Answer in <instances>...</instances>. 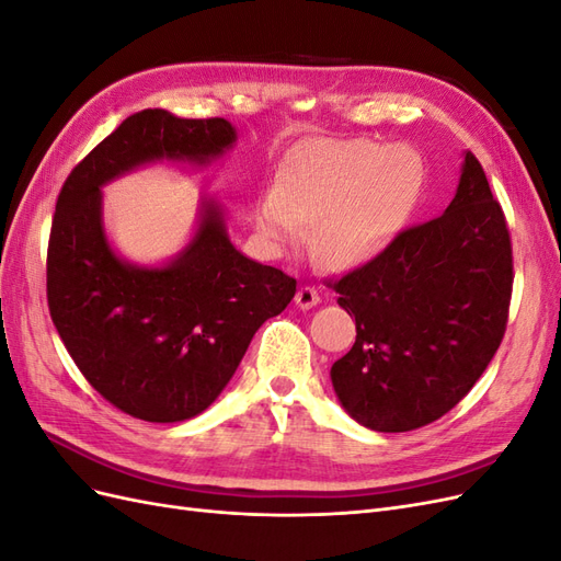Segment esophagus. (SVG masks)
I'll use <instances>...</instances> for the list:
<instances>
[{"label": "esophagus", "mask_w": 561, "mask_h": 561, "mask_svg": "<svg viewBox=\"0 0 561 561\" xmlns=\"http://www.w3.org/2000/svg\"><path fill=\"white\" fill-rule=\"evenodd\" d=\"M318 301H320V295L313 285H301L295 295V304L299 309H311Z\"/></svg>", "instance_id": "1"}]
</instances>
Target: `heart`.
<instances>
[{
  "label": "heart",
  "instance_id": "1",
  "mask_svg": "<svg viewBox=\"0 0 561 561\" xmlns=\"http://www.w3.org/2000/svg\"><path fill=\"white\" fill-rule=\"evenodd\" d=\"M421 161L410 147L330 142L285 168L257 206V227L274 243L316 227V250L332 264H353L375 250L416 194Z\"/></svg>",
  "mask_w": 561,
  "mask_h": 561
}]
</instances>
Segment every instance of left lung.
<instances>
[{"mask_svg":"<svg viewBox=\"0 0 561 561\" xmlns=\"http://www.w3.org/2000/svg\"><path fill=\"white\" fill-rule=\"evenodd\" d=\"M513 278L503 208L468 151L443 215L328 280L355 316V344L330 371L346 412L371 431L404 433L454 410L503 342Z\"/></svg>","mask_w":561,"mask_h":561,"instance_id":"left-lung-1","label":"left lung"}]
</instances>
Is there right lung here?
Here are the masks:
<instances>
[{
	"label": "right lung",
	"mask_w": 561,
	"mask_h": 561,
	"mask_svg": "<svg viewBox=\"0 0 561 561\" xmlns=\"http://www.w3.org/2000/svg\"><path fill=\"white\" fill-rule=\"evenodd\" d=\"M227 118L142 110L67 175L46 250L50 320L87 381L118 412L173 423L222 393L262 322L285 311L297 280L236 250L208 203L194 243L165 268L128 266L100 225V184L154 159L217 157Z\"/></svg>",
	"instance_id": "add662e5"
}]
</instances>
